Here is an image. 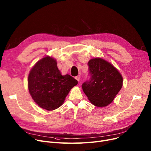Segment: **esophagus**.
I'll list each match as a JSON object with an SVG mask.
<instances>
[{"label": "esophagus", "mask_w": 151, "mask_h": 151, "mask_svg": "<svg viewBox=\"0 0 151 151\" xmlns=\"http://www.w3.org/2000/svg\"><path fill=\"white\" fill-rule=\"evenodd\" d=\"M75 78H76V79L78 81H80V79H81V76H80V75H78L77 76L75 77Z\"/></svg>", "instance_id": "34e87169"}]
</instances>
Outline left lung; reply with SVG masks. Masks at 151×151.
Listing matches in <instances>:
<instances>
[{
	"instance_id": "8db88e82",
	"label": "left lung",
	"mask_w": 151,
	"mask_h": 151,
	"mask_svg": "<svg viewBox=\"0 0 151 151\" xmlns=\"http://www.w3.org/2000/svg\"><path fill=\"white\" fill-rule=\"evenodd\" d=\"M89 79L82 84L89 101L97 107L111 103L123 86V78L116 68L101 58L90 59Z\"/></svg>"
}]
</instances>
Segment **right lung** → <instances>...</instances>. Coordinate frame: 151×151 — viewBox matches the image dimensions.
<instances>
[{"label": "right lung", "mask_w": 151, "mask_h": 151, "mask_svg": "<svg viewBox=\"0 0 151 151\" xmlns=\"http://www.w3.org/2000/svg\"><path fill=\"white\" fill-rule=\"evenodd\" d=\"M78 81L69 75H62L56 60L46 56L39 61L30 71L28 86L35 102L47 110L58 109Z\"/></svg>", "instance_id": "add662e5"}]
</instances>
